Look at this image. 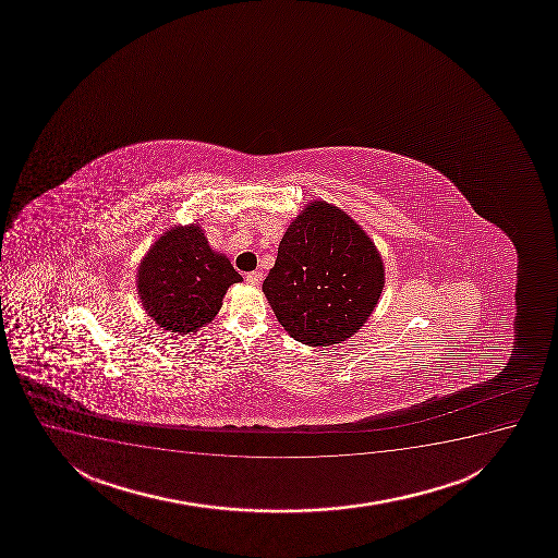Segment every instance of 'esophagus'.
<instances>
[{
    "label": "esophagus",
    "instance_id": "34e87169",
    "mask_svg": "<svg viewBox=\"0 0 558 558\" xmlns=\"http://www.w3.org/2000/svg\"><path fill=\"white\" fill-rule=\"evenodd\" d=\"M263 280V275L259 272V270H254V272H248L246 275V282L250 283V286H259Z\"/></svg>",
    "mask_w": 558,
    "mask_h": 558
}]
</instances>
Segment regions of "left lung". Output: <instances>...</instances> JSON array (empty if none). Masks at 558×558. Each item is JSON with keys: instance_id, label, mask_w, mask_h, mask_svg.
Returning <instances> with one entry per match:
<instances>
[{"instance_id": "left-lung-1", "label": "left lung", "mask_w": 558, "mask_h": 558, "mask_svg": "<svg viewBox=\"0 0 558 558\" xmlns=\"http://www.w3.org/2000/svg\"><path fill=\"white\" fill-rule=\"evenodd\" d=\"M385 288L379 250L353 218L312 202L289 223L263 293L291 338L314 348L348 340Z\"/></svg>"}]
</instances>
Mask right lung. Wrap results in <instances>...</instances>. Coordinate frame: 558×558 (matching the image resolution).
Wrapping results in <instances>:
<instances>
[{"instance_id": "right-lung-1", "label": "right lung", "mask_w": 558, "mask_h": 558, "mask_svg": "<svg viewBox=\"0 0 558 558\" xmlns=\"http://www.w3.org/2000/svg\"><path fill=\"white\" fill-rule=\"evenodd\" d=\"M136 278L145 312L175 335L213 322L228 288L243 282L230 259L213 252L197 223L166 231L145 254Z\"/></svg>"}]
</instances>
